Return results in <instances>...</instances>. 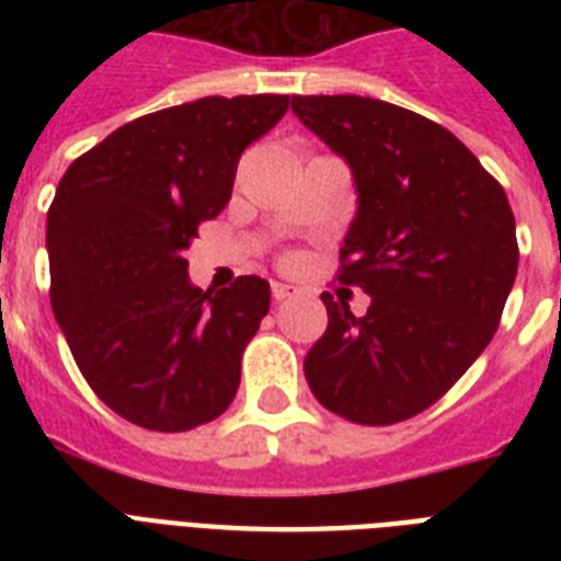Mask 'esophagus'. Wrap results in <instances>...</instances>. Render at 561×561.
<instances>
[{"instance_id": "esophagus-1", "label": "esophagus", "mask_w": 561, "mask_h": 561, "mask_svg": "<svg viewBox=\"0 0 561 561\" xmlns=\"http://www.w3.org/2000/svg\"><path fill=\"white\" fill-rule=\"evenodd\" d=\"M271 294H273V299H276V302H282V299H288L290 294H294V290H290V285H282V282H273Z\"/></svg>"}]
</instances>
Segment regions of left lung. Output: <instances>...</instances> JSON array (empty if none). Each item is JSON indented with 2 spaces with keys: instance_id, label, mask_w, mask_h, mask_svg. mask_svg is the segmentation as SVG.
<instances>
[{
  "instance_id": "8db88e82",
  "label": "left lung",
  "mask_w": 561,
  "mask_h": 561,
  "mask_svg": "<svg viewBox=\"0 0 561 561\" xmlns=\"http://www.w3.org/2000/svg\"><path fill=\"white\" fill-rule=\"evenodd\" d=\"M290 110L350 165L341 282L369 294L364 317L323 294L308 387L358 425L404 422L492 341L518 273L513 209L478 157L413 110L360 95H294Z\"/></svg>"
}]
</instances>
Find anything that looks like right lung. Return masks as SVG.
Returning <instances> with one entry per match:
<instances>
[{"mask_svg":"<svg viewBox=\"0 0 561 561\" xmlns=\"http://www.w3.org/2000/svg\"><path fill=\"white\" fill-rule=\"evenodd\" d=\"M288 95L188 101L127 122L66 169L46 218L51 311L95 396L148 431H192L232 404L271 285L194 288L197 224L232 197L250 142Z\"/></svg>","mask_w":561,"mask_h":561,"instance_id":"1","label":"right lung"}]
</instances>
